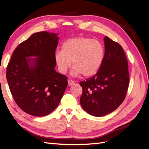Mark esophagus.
Returning <instances> with one entry per match:
<instances>
[{
  "mask_svg": "<svg viewBox=\"0 0 149 149\" xmlns=\"http://www.w3.org/2000/svg\"><path fill=\"white\" fill-rule=\"evenodd\" d=\"M75 83V82L73 80H71V79H70V80H68V85L69 86H71V85H73V84H74Z\"/></svg>",
  "mask_w": 149,
  "mask_h": 149,
  "instance_id": "1",
  "label": "esophagus"
}]
</instances>
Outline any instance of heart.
Segmentation results:
<instances>
[{"label": "heart", "mask_w": 149, "mask_h": 149, "mask_svg": "<svg viewBox=\"0 0 149 149\" xmlns=\"http://www.w3.org/2000/svg\"><path fill=\"white\" fill-rule=\"evenodd\" d=\"M105 56L103 44L91 38L78 37L70 38L63 44L62 51L55 53V60L58 70L65 74L71 65L75 76L82 74L91 77L100 71Z\"/></svg>", "instance_id": "heart-1"}]
</instances>
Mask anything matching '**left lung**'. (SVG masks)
<instances>
[{"instance_id":"8db88e82","label":"left lung","mask_w":149,"mask_h":149,"mask_svg":"<svg viewBox=\"0 0 149 149\" xmlns=\"http://www.w3.org/2000/svg\"><path fill=\"white\" fill-rule=\"evenodd\" d=\"M105 56L100 71L81 81L80 104L88 114L101 117L116 110L126 96L129 84L128 61L120 44L104 38Z\"/></svg>"}]
</instances>
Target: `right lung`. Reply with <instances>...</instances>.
<instances>
[{
  "label": "right lung",
  "instance_id": "1",
  "mask_svg": "<svg viewBox=\"0 0 149 149\" xmlns=\"http://www.w3.org/2000/svg\"><path fill=\"white\" fill-rule=\"evenodd\" d=\"M56 35L47 31L31 35L15 49L7 65L6 78L12 95L18 106L31 116L50 114L68 86L66 76L55 70Z\"/></svg>",
  "mask_w": 149,
  "mask_h": 149
}]
</instances>
